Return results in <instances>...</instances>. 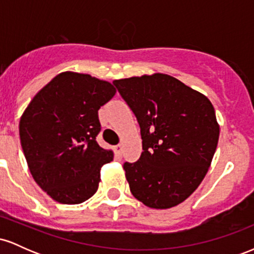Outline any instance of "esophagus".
Masks as SVG:
<instances>
[{"instance_id": "esophagus-1", "label": "esophagus", "mask_w": 254, "mask_h": 254, "mask_svg": "<svg viewBox=\"0 0 254 254\" xmlns=\"http://www.w3.org/2000/svg\"><path fill=\"white\" fill-rule=\"evenodd\" d=\"M122 151H123V147L121 144L115 145V153L117 156H122Z\"/></svg>"}]
</instances>
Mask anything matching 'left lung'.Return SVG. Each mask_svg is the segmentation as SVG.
Segmentation results:
<instances>
[{
  "instance_id": "1",
  "label": "left lung",
  "mask_w": 254,
  "mask_h": 254,
  "mask_svg": "<svg viewBox=\"0 0 254 254\" xmlns=\"http://www.w3.org/2000/svg\"><path fill=\"white\" fill-rule=\"evenodd\" d=\"M113 84L141 127L143 151L123 166L131 193L153 209L178 205L210 167L220 136L214 106L205 95L160 72Z\"/></svg>"
}]
</instances>
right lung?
Here are the masks:
<instances>
[{"label": "right lung", "mask_w": 254, "mask_h": 254, "mask_svg": "<svg viewBox=\"0 0 254 254\" xmlns=\"http://www.w3.org/2000/svg\"><path fill=\"white\" fill-rule=\"evenodd\" d=\"M116 94L107 81L64 71L34 95L19 124L20 141L36 183L58 203L80 204L98 190L112 150L97 142L98 111Z\"/></svg>", "instance_id": "right-lung-1"}]
</instances>
